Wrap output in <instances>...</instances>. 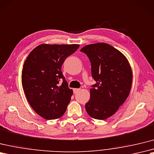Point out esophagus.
I'll use <instances>...</instances> for the list:
<instances>
[{
  "instance_id": "34e87169",
  "label": "esophagus",
  "mask_w": 154,
  "mask_h": 154,
  "mask_svg": "<svg viewBox=\"0 0 154 154\" xmlns=\"http://www.w3.org/2000/svg\"><path fill=\"white\" fill-rule=\"evenodd\" d=\"M80 91V89L79 88H74L73 89V93L74 94H76V93H77V92Z\"/></svg>"
}]
</instances>
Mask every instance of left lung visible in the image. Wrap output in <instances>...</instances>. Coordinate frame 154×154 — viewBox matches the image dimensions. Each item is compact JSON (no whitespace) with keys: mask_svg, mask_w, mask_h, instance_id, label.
<instances>
[{"mask_svg":"<svg viewBox=\"0 0 154 154\" xmlns=\"http://www.w3.org/2000/svg\"><path fill=\"white\" fill-rule=\"evenodd\" d=\"M91 63V74L96 83L92 85L91 98L85 109L91 117L103 120L113 116L127 98L133 74L128 60L118 50L106 43L84 46Z\"/></svg>","mask_w":154,"mask_h":154,"instance_id":"8db88e82","label":"left lung"}]
</instances>
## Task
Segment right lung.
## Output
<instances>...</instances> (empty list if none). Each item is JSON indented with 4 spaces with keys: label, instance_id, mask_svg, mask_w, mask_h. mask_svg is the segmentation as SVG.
Wrapping results in <instances>:
<instances>
[{
    "label": "right lung",
    "instance_id": "1",
    "mask_svg": "<svg viewBox=\"0 0 154 154\" xmlns=\"http://www.w3.org/2000/svg\"><path fill=\"white\" fill-rule=\"evenodd\" d=\"M79 47V45H41L25 61L21 73L25 94L35 112L46 119H58L66 112L73 91L61 68Z\"/></svg>",
    "mask_w": 154,
    "mask_h": 154
}]
</instances>
